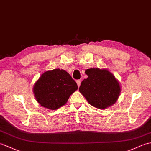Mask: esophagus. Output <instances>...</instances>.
Here are the masks:
<instances>
[{
	"instance_id": "obj_1",
	"label": "esophagus",
	"mask_w": 151,
	"mask_h": 151,
	"mask_svg": "<svg viewBox=\"0 0 151 151\" xmlns=\"http://www.w3.org/2000/svg\"><path fill=\"white\" fill-rule=\"evenodd\" d=\"M76 84H77L78 87H80V86H81V81H80V80H77V81H76Z\"/></svg>"
}]
</instances>
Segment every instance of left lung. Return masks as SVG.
Instances as JSON below:
<instances>
[{
	"label": "left lung",
	"mask_w": 151,
	"mask_h": 151,
	"mask_svg": "<svg viewBox=\"0 0 151 151\" xmlns=\"http://www.w3.org/2000/svg\"><path fill=\"white\" fill-rule=\"evenodd\" d=\"M88 78L83 80L79 91L88 103L101 110L114 104L121 93L120 84L108 69L91 68L86 70Z\"/></svg>",
	"instance_id": "obj_1"
}]
</instances>
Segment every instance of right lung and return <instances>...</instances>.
<instances>
[{"label": "right lung", "instance_id": "1", "mask_svg": "<svg viewBox=\"0 0 151 151\" xmlns=\"http://www.w3.org/2000/svg\"><path fill=\"white\" fill-rule=\"evenodd\" d=\"M78 89L76 82L65 70L55 69L44 72L33 87L37 102L41 106L55 110L65 105Z\"/></svg>", "mask_w": 151, "mask_h": 151}]
</instances>
